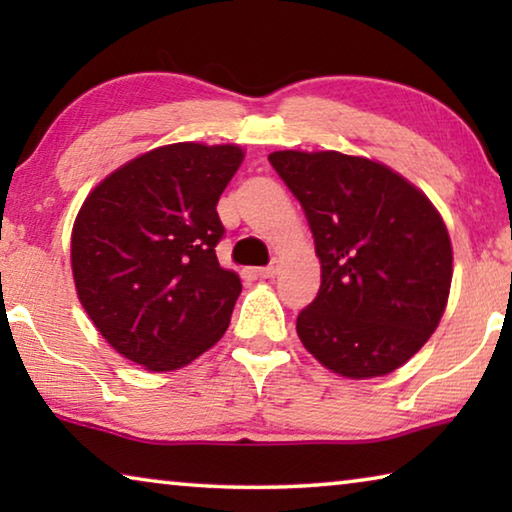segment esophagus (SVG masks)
Instances as JSON below:
<instances>
[{"label": "esophagus", "instance_id": "1", "mask_svg": "<svg viewBox=\"0 0 512 512\" xmlns=\"http://www.w3.org/2000/svg\"><path fill=\"white\" fill-rule=\"evenodd\" d=\"M275 273H277V264H275V262L268 264V266L257 268V275H259V277H273Z\"/></svg>", "mask_w": 512, "mask_h": 512}]
</instances>
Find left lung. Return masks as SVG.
I'll return each instance as SVG.
<instances>
[{
	"instance_id": "1",
	"label": "left lung",
	"mask_w": 512,
	"mask_h": 512,
	"mask_svg": "<svg viewBox=\"0 0 512 512\" xmlns=\"http://www.w3.org/2000/svg\"><path fill=\"white\" fill-rule=\"evenodd\" d=\"M268 162L307 214L318 296L298 336L325 368L381 377L409 361L447 307L452 241L436 207L400 173L339 151H275Z\"/></svg>"
}]
</instances>
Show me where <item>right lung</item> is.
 Segmentation results:
<instances>
[{
    "label": "right lung",
    "instance_id": "obj_1",
    "mask_svg": "<svg viewBox=\"0 0 512 512\" xmlns=\"http://www.w3.org/2000/svg\"><path fill=\"white\" fill-rule=\"evenodd\" d=\"M244 151L180 142L94 187L72 230L76 293L112 348L146 370H178L230 325L237 273L216 259V203Z\"/></svg>",
    "mask_w": 512,
    "mask_h": 512
}]
</instances>
